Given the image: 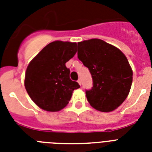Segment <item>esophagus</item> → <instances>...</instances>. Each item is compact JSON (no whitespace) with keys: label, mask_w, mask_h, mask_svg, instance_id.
I'll use <instances>...</instances> for the list:
<instances>
[{"label":"esophagus","mask_w":152,"mask_h":152,"mask_svg":"<svg viewBox=\"0 0 152 152\" xmlns=\"http://www.w3.org/2000/svg\"><path fill=\"white\" fill-rule=\"evenodd\" d=\"M77 82H78V83L80 84V85H81V80H80V79H79L78 80H77Z\"/></svg>","instance_id":"esophagus-1"}]
</instances>
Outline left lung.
I'll list each match as a JSON object with an SVG mask.
<instances>
[{"instance_id": "left-lung-1", "label": "left lung", "mask_w": 152, "mask_h": 152, "mask_svg": "<svg viewBox=\"0 0 152 152\" xmlns=\"http://www.w3.org/2000/svg\"><path fill=\"white\" fill-rule=\"evenodd\" d=\"M77 54L92 76V88L86 91L88 102L101 112L116 110L132 86V70L127 57L116 46L99 39L78 42Z\"/></svg>"}]
</instances>
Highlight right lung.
Returning <instances> with one entry per match:
<instances>
[{
	"instance_id": "right-lung-1",
	"label": "right lung",
	"mask_w": 152,
	"mask_h": 152,
	"mask_svg": "<svg viewBox=\"0 0 152 152\" xmlns=\"http://www.w3.org/2000/svg\"><path fill=\"white\" fill-rule=\"evenodd\" d=\"M76 42L54 41L28 64L24 86L32 101L44 110L60 111L68 105L79 83L70 80L65 63L76 53Z\"/></svg>"
}]
</instances>
